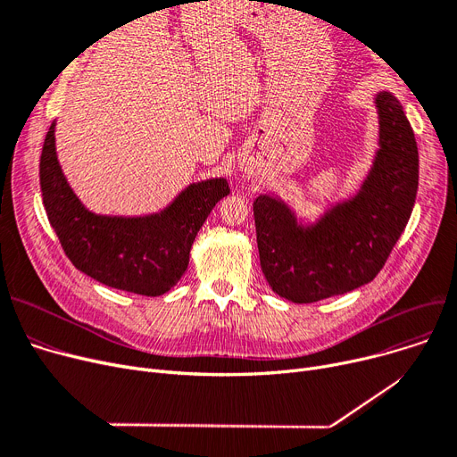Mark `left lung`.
<instances>
[{"mask_svg": "<svg viewBox=\"0 0 457 457\" xmlns=\"http://www.w3.org/2000/svg\"><path fill=\"white\" fill-rule=\"evenodd\" d=\"M379 148L357 195L303 226L279 198L253 202L261 270L295 303L350 293L376 278L410 220L419 188V150L396 96H376Z\"/></svg>", "mask_w": 457, "mask_h": 457, "instance_id": "left-lung-1", "label": "left lung"}]
</instances>
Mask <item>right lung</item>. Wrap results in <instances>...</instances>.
Returning <instances> with one entry per match:
<instances>
[{"instance_id": "1", "label": "right lung", "mask_w": 457, "mask_h": 457, "mask_svg": "<svg viewBox=\"0 0 457 457\" xmlns=\"http://www.w3.org/2000/svg\"><path fill=\"white\" fill-rule=\"evenodd\" d=\"M40 188L47 220L78 270L112 289L161 296L188 267L192 243L212 207L229 195L224 178L192 183L155 214L90 212L70 188L55 152V122L40 155Z\"/></svg>"}]
</instances>
